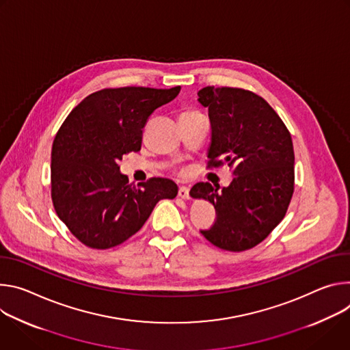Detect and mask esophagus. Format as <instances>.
<instances>
[{"instance_id":"esophagus-1","label":"esophagus","mask_w":350,"mask_h":350,"mask_svg":"<svg viewBox=\"0 0 350 350\" xmlns=\"http://www.w3.org/2000/svg\"><path fill=\"white\" fill-rule=\"evenodd\" d=\"M178 196L180 199H189V187L187 186H180L179 187V191H178Z\"/></svg>"}]
</instances>
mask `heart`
I'll return each mask as SVG.
<instances>
[{"label":"heart","instance_id":"heart-1","mask_svg":"<svg viewBox=\"0 0 350 350\" xmlns=\"http://www.w3.org/2000/svg\"><path fill=\"white\" fill-rule=\"evenodd\" d=\"M187 113H196L195 111H185V112H182L180 115H187Z\"/></svg>","mask_w":350,"mask_h":350}]
</instances>
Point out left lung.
<instances>
[{
  "mask_svg": "<svg viewBox=\"0 0 350 350\" xmlns=\"http://www.w3.org/2000/svg\"><path fill=\"white\" fill-rule=\"evenodd\" d=\"M199 103L208 108V167L228 165V187L199 182L193 199L208 200L217 213L200 230L214 246L243 252L262 242L285 217L295 189V152L289 131L262 97L238 88L207 86Z\"/></svg>",
  "mask_w": 350,
  "mask_h": 350,
  "instance_id": "8db88e82",
  "label": "left lung"
}]
</instances>
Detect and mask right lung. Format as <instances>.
Wrapping results in <instances>:
<instances>
[{"label":"right lung","instance_id":"add662e5","mask_svg":"<svg viewBox=\"0 0 350 350\" xmlns=\"http://www.w3.org/2000/svg\"><path fill=\"white\" fill-rule=\"evenodd\" d=\"M172 89H103L77 104L61 125L51 150V199L70 234L92 249H109L129 239L163 199L178 186L150 178L137 187L120 172L125 154L139 151L143 128Z\"/></svg>","mask_w":350,"mask_h":350}]
</instances>
